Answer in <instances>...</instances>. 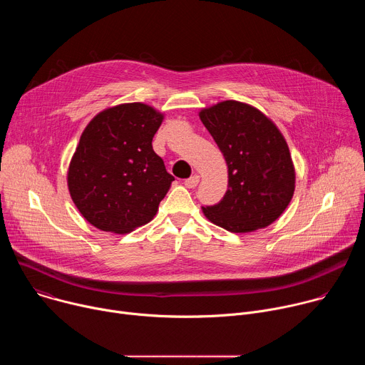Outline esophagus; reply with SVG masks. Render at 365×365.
Returning <instances> with one entry per match:
<instances>
[{
	"instance_id": "obj_1",
	"label": "esophagus",
	"mask_w": 365,
	"mask_h": 365,
	"mask_svg": "<svg viewBox=\"0 0 365 365\" xmlns=\"http://www.w3.org/2000/svg\"><path fill=\"white\" fill-rule=\"evenodd\" d=\"M197 183H199V176H197V175H193V176H190L189 179H186V180H185V186H186V187H189V189L196 187V186H197Z\"/></svg>"
}]
</instances>
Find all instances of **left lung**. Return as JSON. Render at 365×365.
<instances>
[{
	"instance_id": "1",
	"label": "left lung",
	"mask_w": 365,
	"mask_h": 365,
	"mask_svg": "<svg viewBox=\"0 0 365 365\" xmlns=\"http://www.w3.org/2000/svg\"><path fill=\"white\" fill-rule=\"evenodd\" d=\"M228 166V190L203 215L230 232H252L273 224L290 203L296 173L289 145L277 125L240 101L200 110Z\"/></svg>"
}]
</instances>
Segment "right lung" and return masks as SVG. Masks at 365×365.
<instances>
[{
	"label": "right lung",
	"mask_w": 365,
	"mask_h": 365,
	"mask_svg": "<svg viewBox=\"0 0 365 365\" xmlns=\"http://www.w3.org/2000/svg\"><path fill=\"white\" fill-rule=\"evenodd\" d=\"M165 115L147 103H120L83 130L68 170L71 197L101 231L127 234L158 214L175 178L151 141Z\"/></svg>",
	"instance_id": "1"
}]
</instances>
